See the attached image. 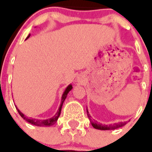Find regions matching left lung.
Wrapping results in <instances>:
<instances>
[{
	"instance_id": "8db88e82",
	"label": "left lung",
	"mask_w": 152,
	"mask_h": 152,
	"mask_svg": "<svg viewBox=\"0 0 152 152\" xmlns=\"http://www.w3.org/2000/svg\"><path fill=\"white\" fill-rule=\"evenodd\" d=\"M87 113H88V118H89V120L91 121V124L92 125V126L96 129H99V130H113L116 129H118V128H121L124 126V125H126V121L125 122H118V123H115V124H113V125H102V124H99V123L96 122V121H94L91 120V115L89 114V112H88V109H87Z\"/></svg>"
}]
</instances>
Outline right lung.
Returning <instances> with one entry per match:
<instances>
[{"mask_svg":"<svg viewBox=\"0 0 152 152\" xmlns=\"http://www.w3.org/2000/svg\"><path fill=\"white\" fill-rule=\"evenodd\" d=\"M30 37V34L28 35V36L27 37V39L28 38ZM72 89V84H69L68 87H67L66 88H65V90H64V93H63V95H62V97H61V104H60V106L59 108H58V110H57V112L56 113H55L54 116H53L52 118H48V119H45V120H39V119H31V118H27L26 116L23 114V113L21 112V111L19 110V109L16 107V109H17L18 112H19V113L20 114V116L22 117L24 120H26L27 121V122L31 123V125H36V126H51V125H54L55 123L57 122V119H58V118H59L60 114H61V108H62V106H63V103H64V100H65V99H66L67 95H68V93Z\"/></svg>","mask_w":152,"mask_h":152,"instance_id":"add662e5","label":"right lung"}]
</instances>
